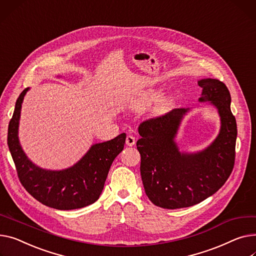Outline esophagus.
Instances as JSON below:
<instances>
[{"label": "esophagus", "mask_w": 256, "mask_h": 256, "mask_svg": "<svg viewBox=\"0 0 256 256\" xmlns=\"http://www.w3.org/2000/svg\"><path fill=\"white\" fill-rule=\"evenodd\" d=\"M126 143L128 146H134V143H136L134 137H132V136H130V134H128V137H126Z\"/></svg>", "instance_id": "1"}]
</instances>
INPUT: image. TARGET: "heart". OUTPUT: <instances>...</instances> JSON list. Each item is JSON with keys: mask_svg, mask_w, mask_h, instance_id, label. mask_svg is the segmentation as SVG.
I'll return each mask as SVG.
<instances>
[{"mask_svg": "<svg viewBox=\"0 0 256 256\" xmlns=\"http://www.w3.org/2000/svg\"><path fill=\"white\" fill-rule=\"evenodd\" d=\"M160 96V94L158 92H149L148 94H147V100H154V98H156L158 96Z\"/></svg>", "mask_w": 256, "mask_h": 256, "instance_id": "b5f03b06", "label": "heart"}]
</instances>
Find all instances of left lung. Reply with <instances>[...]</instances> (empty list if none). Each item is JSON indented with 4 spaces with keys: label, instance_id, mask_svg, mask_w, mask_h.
Segmentation results:
<instances>
[{
    "label": "left lung",
    "instance_id": "left-lung-1",
    "mask_svg": "<svg viewBox=\"0 0 256 256\" xmlns=\"http://www.w3.org/2000/svg\"><path fill=\"white\" fill-rule=\"evenodd\" d=\"M200 103L213 106L220 118L214 141L196 152L180 151L175 138L190 108L174 109L139 126L141 177L145 194L164 209L190 207L214 194L230 177L234 164L236 122L230 110V94L224 82L200 79Z\"/></svg>",
    "mask_w": 256,
    "mask_h": 256
}]
</instances>
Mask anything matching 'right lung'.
Segmentation results:
<instances>
[{"label": "right lung", "instance_id": "right-lung-1", "mask_svg": "<svg viewBox=\"0 0 256 256\" xmlns=\"http://www.w3.org/2000/svg\"><path fill=\"white\" fill-rule=\"evenodd\" d=\"M28 90L30 88H26L17 98L8 126V147L20 181L32 196L50 208L73 210L92 205L103 192L113 160L124 150L126 132L92 145L72 166L62 170L38 166L26 156L18 137L22 105Z\"/></svg>", "mask_w": 256, "mask_h": 256}]
</instances>
